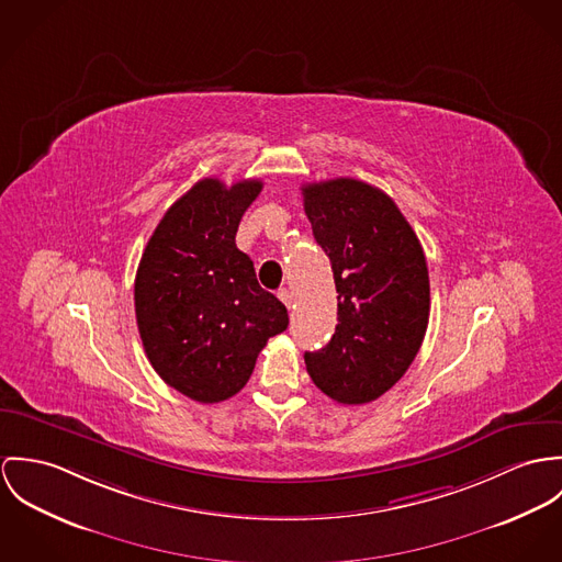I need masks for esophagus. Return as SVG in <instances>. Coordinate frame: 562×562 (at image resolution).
<instances>
[{
  "mask_svg": "<svg viewBox=\"0 0 562 562\" xmlns=\"http://www.w3.org/2000/svg\"><path fill=\"white\" fill-rule=\"evenodd\" d=\"M278 297H280V302H282L286 308H291V306H293V295H291V291L280 289V291H278Z\"/></svg>",
  "mask_w": 562,
  "mask_h": 562,
  "instance_id": "34e87169",
  "label": "esophagus"
}]
</instances>
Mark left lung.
Returning <instances> with one entry per match:
<instances>
[{
    "label": "left lung",
    "mask_w": 562,
    "mask_h": 562,
    "mask_svg": "<svg viewBox=\"0 0 562 562\" xmlns=\"http://www.w3.org/2000/svg\"><path fill=\"white\" fill-rule=\"evenodd\" d=\"M316 244L329 256L338 325L306 351L314 385L342 405L387 392L414 362L431 311L423 246L394 200L358 179L302 188Z\"/></svg>",
    "instance_id": "1"
}]
</instances>
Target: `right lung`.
<instances>
[{
    "mask_svg": "<svg viewBox=\"0 0 562 562\" xmlns=\"http://www.w3.org/2000/svg\"><path fill=\"white\" fill-rule=\"evenodd\" d=\"M262 183L202 179L161 217L135 276V318L157 374L198 403L235 396L289 312L260 289L235 235Z\"/></svg>",
    "mask_w": 562,
    "mask_h": 562,
    "instance_id": "add662e5",
    "label": "right lung"
}]
</instances>
